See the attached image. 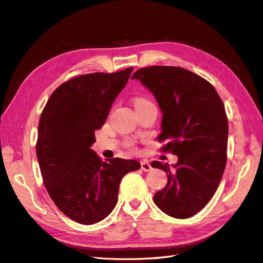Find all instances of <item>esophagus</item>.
I'll use <instances>...</instances> for the list:
<instances>
[{
	"label": "esophagus",
	"mask_w": 263,
	"mask_h": 263,
	"mask_svg": "<svg viewBox=\"0 0 263 263\" xmlns=\"http://www.w3.org/2000/svg\"><path fill=\"white\" fill-rule=\"evenodd\" d=\"M140 164H141V169L144 170V171H146V172H148V171H150L151 169H153V168H151V165H150V163L148 161L144 160V161L140 162Z\"/></svg>",
	"instance_id": "esophagus-1"
}]
</instances>
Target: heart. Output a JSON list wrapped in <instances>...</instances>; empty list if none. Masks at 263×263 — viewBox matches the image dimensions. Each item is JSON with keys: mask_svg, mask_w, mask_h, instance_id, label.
I'll return each mask as SVG.
<instances>
[{"mask_svg": "<svg viewBox=\"0 0 263 263\" xmlns=\"http://www.w3.org/2000/svg\"><path fill=\"white\" fill-rule=\"evenodd\" d=\"M135 106H139V105H144V104H147V103H151L149 100H147V99H144V98H138V99H136L135 100ZM126 146L128 147V148H130V149H133V150H135V144L133 141H128L126 144Z\"/></svg>", "mask_w": 263, "mask_h": 263, "instance_id": "heart-1", "label": "heart"}]
</instances>
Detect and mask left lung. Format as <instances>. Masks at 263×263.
<instances>
[{
  "label": "left lung",
  "instance_id": "8db88e82",
  "mask_svg": "<svg viewBox=\"0 0 263 263\" xmlns=\"http://www.w3.org/2000/svg\"><path fill=\"white\" fill-rule=\"evenodd\" d=\"M154 93L162 112L161 150L178 156L173 168L160 161L168 183L154 196L163 213L189 218L208 204L219 185L227 162L228 119L215 87L180 67L151 66L132 77Z\"/></svg>",
  "mask_w": 263,
  "mask_h": 263
}]
</instances>
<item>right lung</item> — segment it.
<instances>
[{"instance_id": "1", "label": "right lung", "mask_w": 263, "mask_h": 263, "mask_svg": "<svg viewBox=\"0 0 263 263\" xmlns=\"http://www.w3.org/2000/svg\"><path fill=\"white\" fill-rule=\"evenodd\" d=\"M133 68L69 79L47 101L39 119L36 154L44 184L55 206L72 220L92 225L115 208L123 177L136 160L103 162L91 149Z\"/></svg>"}]
</instances>
